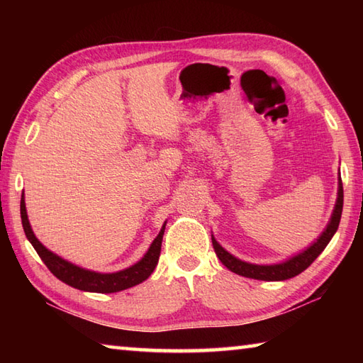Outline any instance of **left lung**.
<instances>
[{"label": "left lung", "mask_w": 363, "mask_h": 363, "mask_svg": "<svg viewBox=\"0 0 363 363\" xmlns=\"http://www.w3.org/2000/svg\"><path fill=\"white\" fill-rule=\"evenodd\" d=\"M342 211H343V186H342V179H338V196H337L335 209L333 212V217H330L328 228L325 229V233L320 235L318 240L315 242L311 248H307L304 252H301L298 256L277 265L246 264V262H242L237 257H234L233 254H229L226 250H223L213 237H212V245H213L215 254H217L218 259L221 260V264L235 274L251 277V279H259V281H285V279H290V277L298 276L299 273H303L306 268H309L312 265V262L320 256L323 250L326 248L328 243L330 242V238H333L335 230L338 229V223H340V218H342Z\"/></svg>", "instance_id": "left-lung-1"}]
</instances>
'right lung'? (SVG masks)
<instances>
[{
    "label": "right lung",
    "instance_id": "right-lung-1",
    "mask_svg": "<svg viewBox=\"0 0 363 363\" xmlns=\"http://www.w3.org/2000/svg\"><path fill=\"white\" fill-rule=\"evenodd\" d=\"M20 213H21V225H23V229H25L28 240L34 246V250L43 260V264L48 267L50 272L56 276L59 281H62L70 285V287H74L78 290L95 291V293H113V291L126 290L129 287H134V285L143 282L145 279H148L159 262L162 237H164L165 225L162 226L159 235L154 238L148 252L145 254L140 262H137L135 265L129 267L126 269H123V272L103 274V273L89 272V269L76 267L70 264V262L60 259L59 256H56V254H52L51 251L46 250L45 246L37 240L33 229H30L28 215H26L25 198H23V195L20 201Z\"/></svg>",
    "mask_w": 363,
    "mask_h": 363
}]
</instances>
